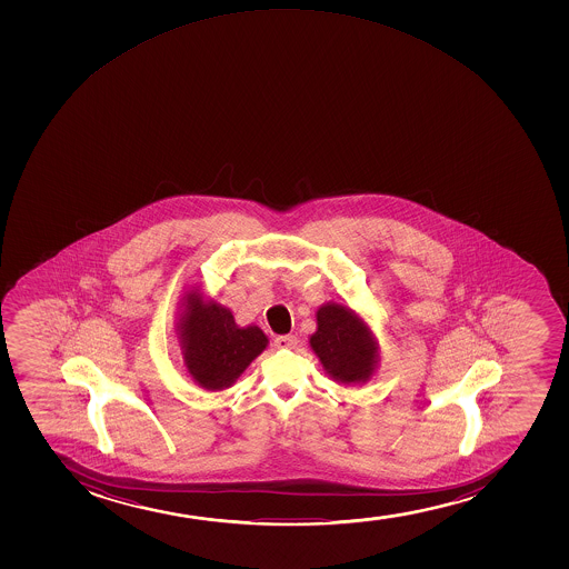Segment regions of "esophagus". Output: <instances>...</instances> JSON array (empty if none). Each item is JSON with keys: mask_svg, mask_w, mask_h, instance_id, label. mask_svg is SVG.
<instances>
[{"mask_svg": "<svg viewBox=\"0 0 569 569\" xmlns=\"http://www.w3.org/2000/svg\"><path fill=\"white\" fill-rule=\"evenodd\" d=\"M274 346L279 347V349H295V347L298 346V338L292 336V333L277 336V338H274Z\"/></svg>", "mask_w": 569, "mask_h": 569, "instance_id": "obj_1", "label": "esophagus"}]
</instances>
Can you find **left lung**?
Segmentation results:
<instances>
[{
	"label": "left lung",
	"instance_id": "1",
	"mask_svg": "<svg viewBox=\"0 0 569 569\" xmlns=\"http://www.w3.org/2000/svg\"><path fill=\"white\" fill-rule=\"evenodd\" d=\"M309 346L330 378L340 383H365L378 365V341L353 309L325 303L317 311V332Z\"/></svg>",
	"mask_w": 569,
	"mask_h": 569
}]
</instances>
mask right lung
<instances>
[{"instance_id":"1","label":"right lung","mask_w":569,"mask_h":569,"mask_svg":"<svg viewBox=\"0 0 569 569\" xmlns=\"http://www.w3.org/2000/svg\"><path fill=\"white\" fill-rule=\"evenodd\" d=\"M177 330L183 365L197 386L207 391L233 386L268 347V336L260 328L237 327L231 311L216 301H204L199 288L183 296Z\"/></svg>"}]
</instances>
